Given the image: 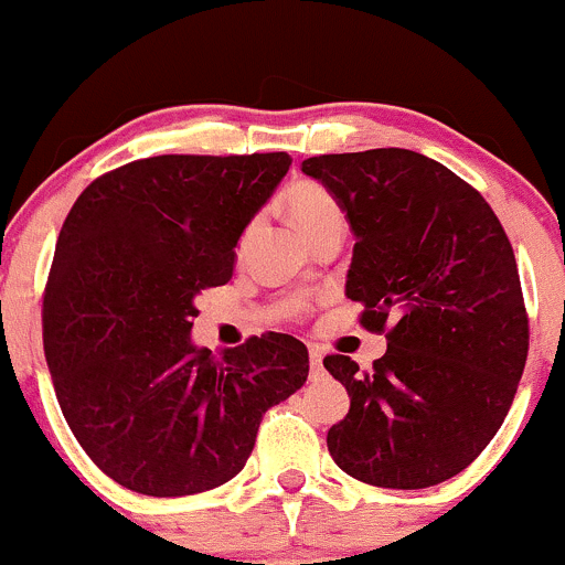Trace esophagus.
<instances>
[{
	"instance_id": "obj_1",
	"label": "esophagus",
	"mask_w": 565,
	"mask_h": 565,
	"mask_svg": "<svg viewBox=\"0 0 565 565\" xmlns=\"http://www.w3.org/2000/svg\"><path fill=\"white\" fill-rule=\"evenodd\" d=\"M309 366H312V374H318L320 366H323V353L315 344H309Z\"/></svg>"
}]
</instances>
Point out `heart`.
Instances as JSON below:
<instances>
[{
    "label": "heart",
    "instance_id": "b5f03b06",
    "mask_svg": "<svg viewBox=\"0 0 565 565\" xmlns=\"http://www.w3.org/2000/svg\"><path fill=\"white\" fill-rule=\"evenodd\" d=\"M288 210L305 236L329 226V223H344V212L339 202L318 183H296L290 188Z\"/></svg>",
    "mask_w": 565,
    "mask_h": 565
}]
</instances>
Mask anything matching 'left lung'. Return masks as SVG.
<instances>
[{"mask_svg":"<svg viewBox=\"0 0 565 565\" xmlns=\"http://www.w3.org/2000/svg\"><path fill=\"white\" fill-rule=\"evenodd\" d=\"M355 234L348 299L385 355L323 366L350 393L329 452L366 484L417 490L466 469L512 406L527 358L518 260L482 193L415 150L315 156Z\"/></svg>","mask_w":565,"mask_h":565,"instance_id":"obj_1","label":"left lung"}]
</instances>
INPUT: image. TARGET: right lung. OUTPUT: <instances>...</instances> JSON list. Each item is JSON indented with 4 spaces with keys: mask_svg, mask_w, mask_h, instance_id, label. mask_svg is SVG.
<instances>
[{
    "mask_svg": "<svg viewBox=\"0 0 565 565\" xmlns=\"http://www.w3.org/2000/svg\"><path fill=\"white\" fill-rule=\"evenodd\" d=\"M288 153L153 156L102 174L58 234L42 344L72 434L142 495H193L236 477L260 417L307 382V348L250 337L221 358L191 342L196 296L234 275V247Z\"/></svg>",
    "mask_w": 565,
    "mask_h": 565,
    "instance_id": "1",
    "label": "right lung"
}]
</instances>
